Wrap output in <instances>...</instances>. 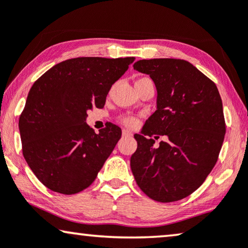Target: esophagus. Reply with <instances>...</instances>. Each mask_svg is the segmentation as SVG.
<instances>
[{
	"mask_svg": "<svg viewBox=\"0 0 248 248\" xmlns=\"http://www.w3.org/2000/svg\"><path fill=\"white\" fill-rule=\"evenodd\" d=\"M132 132H130V131H127V130H123V137L124 138H131L132 137Z\"/></svg>",
	"mask_w": 248,
	"mask_h": 248,
	"instance_id": "obj_1",
	"label": "esophagus"
}]
</instances>
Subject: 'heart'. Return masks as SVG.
Returning <instances> with one entry per match:
<instances>
[{
	"label": "heart",
	"mask_w": 248,
	"mask_h": 248,
	"mask_svg": "<svg viewBox=\"0 0 248 248\" xmlns=\"http://www.w3.org/2000/svg\"><path fill=\"white\" fill-rule=\"evenodd\" d=\"M121 122L122 124H124L125 126L127 127H134L138 125V118L135 116H131V115H128V116H123L121 118Z\"/></svg>",
	"instance_id": "obj_1"
}]
</instances>
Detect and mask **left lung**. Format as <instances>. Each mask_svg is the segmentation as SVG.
Segmentation results:
<instances>
[{
    "label": "left lung",
    "instance_id": "obj_1",
    "mask_svg": "<svg viewBox=\"0 0 248 248\" xmlns=\"http://www.w3.org/2000/svg\"><path fill=\"white\" fill-rule=\"evenodd\" d=\"M133 67L150 76L158 97L143 135L134 134L132 172L150 199L179 201L203 184L218 160L226 133L221 97L216 83L187 61L141 60ZM145 135H166L168 140L155 149Z\"/></svg>",
    "mask_w": 248,
    "mask_h": 248
}]
</instances>
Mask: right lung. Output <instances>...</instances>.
Listing matches in <instances>:
<instances>
[{"instance_id": "right-lung-1", "label": "right lung", "mask_w": 248, "mask_h": 248, "mask_svg": "<svg viewBox=\"0 0 248 248\" xmlns=\"http://www.w3.org/2000/svg\"><path fill=\"white\" fill-rule=\"evenodd\" d=\"M135 57H76L35 81L19 117L22 154L50 191L76 194L93 184L122 137L108 124L94 133L88 111L103 108L110 88Z\"/></svg>"}]
</instances>
